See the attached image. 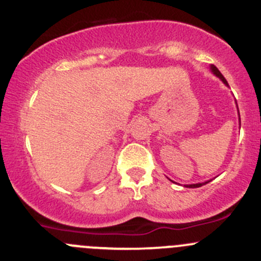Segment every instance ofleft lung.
<instances>
[{"instance_id":"1","label":"left lung","mask_w":261,"mask_h":261,"mask_svg":"<svg viewBox=\"0 0 261 261\" xmlns=\"http://www.w3.org/2000/svg\"><path fill=\"white\" fill-rule=\"evenodd\" d=\"M212 71H213L214 74H216L217 76H218L219 79H221L222 82L224 83V84H226V85H228V83H227V80L224 79V76H223V75L221 74V71H219V70L217 69V67L214 66V65H212ZM208 182H209V181H208ZM208 182H205V184H208ZM205 184H194V185H187V187H191V189H194V187H200V186H203V185H205Z\"/></svg>"}]
</instances>
